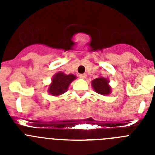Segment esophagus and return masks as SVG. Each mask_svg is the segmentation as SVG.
<instances>
[{
  "mask_svg": "<svg viewBox=\"0 0 155 155\" xmlns=\"http://www.w3.org/2000/svg\"><path fill=\"white\" fill-rule=\"evenodd\" d=\"M86 77H87V74H79V78L81 79H85Z\"/></svg>",
  "mask_w": 155,
  "mask_h": 155,
  "instance_id": "1",
  "label": "esophagus"
}]
</instances>
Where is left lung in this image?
<instances>
[{
  "label": "left lung",
  "instance_id": "8db88e82",
  "mask_svg": "<svg viewBox=\"0 0 155 155\" xmlns=\"http://www.w3.org/2000/svg\"><path fill=\"white\" fill-rule=\"evenodd\" d=\"M109 81L104 77H98L91 81V87L95 92L102 95H109L112 91V87L109 84Z\"/></svg>",
  "mask_w": 155,
  "mask_h": 155
}]
</instances>
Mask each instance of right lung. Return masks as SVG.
<instances>
[{
  "label": "right lung",
  "mask_w": 155,
  "mask_h": 155,
  "mask_svg": "<svg viewBox=\"0 0 155 155\" xmlns=\"http://www.w3.org/2000/svg\"><path fill=\"white\" fill-rule=\"evenodd\" d=\"M77 78L74 74H65L64 72H58L53 75L51 84L49 85L47 91L53 96H60L68 91L71 83Z\"/></svg>",
  "instance_id": "obj_1"
}]
</instances>
